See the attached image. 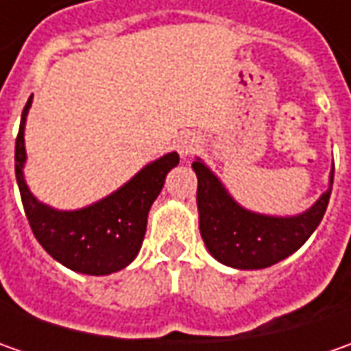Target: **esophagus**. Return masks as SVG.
Here are the masks:
<instances>
[{
    "mask_svg": "<svg viewBox=\"0 0 351 351\" xmlns=\"http://www.w3.org/2000/svg\"><path fill=\"white\" fill-rule=\"evenodd\" d=\"M176 148H178V152H180L182 158H189V156H193L199 150V138H197L195 134H191V132H185V134H182L178 138Z\"/></svg>",
    "mask_w": 351,
    "mask_h": 351,
    "instance_id": "34e87169",
    "label": "esophagus"
}]
</instances>
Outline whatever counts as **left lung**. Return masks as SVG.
<instances>
[{"label":"left lung","mask_w":351,"mask_h":351,"mask_svg":"<svg viewBox=\"0 0 351 351\" xmlns=\"http://www.w3.org/2000/svg\"><path fill=\"white\" fill-rule=\"evenodd\" d=\"M191 168L197 173L201 238L217 262L234 269H263L295 254L322 221L334 182L332 162L328 189L308 209L276 217L242 207L201 158Z\"/></svg>","instance_id":"left-lung-1"}]
</instances>
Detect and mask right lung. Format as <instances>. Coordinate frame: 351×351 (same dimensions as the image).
I'll return each mask as SVG.
<instances>
[{
  "instance_id": "obj_1",
  "label": "right lung",
  "mask_w": 351,
  "mask_h": 351,
  "mask_svg": "<svg viewBox=\"0 0 351 351\" xmlns=\"http://www.w3.org/2000/svg\"><path fill=\"white\" fill-rule=\"evenodd\" d=\"M33 105L27 101L15 142V176L25 215L34 238L68 269L86 276H109L125 269L141 252L150 207L160 195L169 169L180 164L178 152H168L146 164L127 183L88 207L54 209L38 201L25 182V125Z\"/></svg>"
}]
</instances>
